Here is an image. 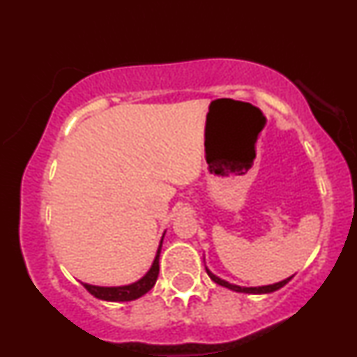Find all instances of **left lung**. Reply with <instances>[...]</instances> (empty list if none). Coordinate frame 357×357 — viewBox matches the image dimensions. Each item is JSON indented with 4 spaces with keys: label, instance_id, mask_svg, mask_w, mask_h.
<instances>
[{
    "label": "left lung",
    "instance_id": "1",
    "mask_svg": "<svg viewBox=\"0 0 357 357\" xmlns=\"http://www.w3.org/2000/svg\"><path fill=\"white\" fill-rule=\"evenodd\" d=\"M206 272H208V275L211 277V280L216 282V284H218V285L227 287V289L235 290V292H245V294H270V292H275V290L282 289V287H284L285 284H289L290 278H292V277H289V278H285V280L278 282V284H273V285H264V287H238V285L228 284V282L221 280V278H218L216 275H213V273H211L208 268H206Z\"/></svg>",
    "mask_w": 357,
    "mask_h": 357
}]
</instances>
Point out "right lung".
I'll return each instance as SVG.
<instances>
[{
  "instance_id": "obj_1",
  "label": "right lung",
  "mask_w": 357,
  "mask_h": 357,
  "mask_svg": "<svg viewBox=\"0 0 357 357\" xmlns=\"http://www.w3.org/2000/svg\"><path fill=\"white\" fill-rule=\"evenodd\" d=\"M161 247H162V240L158 248V253H155L153 267H151L149 272H147L141 280H137L136 284L124 285V287H96V285L84 284V287L90 294H92L93 297L102 298V301H109V302H127V301H134V298L142 297L144 294H147L151 289H153L155 280H158L159 253H161Z\"/></svg>"
}]
</instances>
